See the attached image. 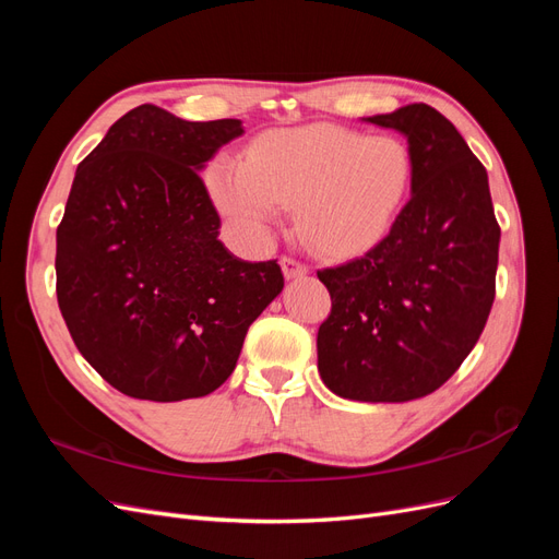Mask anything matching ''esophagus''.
Here are the masks:
<instances>
[{"label":"esophagus","instance_id":"obj_1","mask_svg":"<svg viewBox=\"0 0 559 559\" xmlns=\"http://www.w3.org/2000/svg\"><path fill=\"white\" fill-rule=\"evenodd\" d=\"M280 265H282V273H284L286 280H296V277L308 275V265L296 261V259H292V257H282V259H280Z\"/></svg>","mask_w":559,"mask_h":559}]
</instances>
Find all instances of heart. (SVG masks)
Listing matches in <instances>:
<instances>
[{"label": "heart", "mask_w": 559, "mask_h": 559, "mask_svg": "<svg viewBox=\"0 0 559 559\" xmlns=\"http://www.w3.org/2000/svg\"><path fill=\"white\" fill-rule=\"evenodd\" d=\"M413 179L415 160L403 140L319 123L263 134L247 160L218 158L207 189L251 242H263L282 207L296 205L298 230L317 251L352 257L392 230Z\"/></svg>", "instance_id": "1"}]
</instances>
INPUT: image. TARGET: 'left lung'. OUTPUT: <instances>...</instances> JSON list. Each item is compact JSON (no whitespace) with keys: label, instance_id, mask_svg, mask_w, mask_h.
Wrapping results in <instances>:
<instances>
[{"label":"left lung","instance_id":"8db88e82","mask_svg":"<svg viewBox=\"0 0 559 559\" xmlns=\"http://www.w3.org/2000/svg\"><path fill=\"white\" fill-rule=\"evenodd\" d=\"M364 121L408 138L413 195L361 259L317 270L331 294L317 368L337 396L403 403L436 392L478 343L501 228L483 163L441 111L419 103Z\"/></svg>","mask_w":559,"mask_h":559}]
</instances>
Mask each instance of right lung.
<instances>
[{"mask_svg":"<svg viewBox=\"0 0 559 559\" xmlns=\"http://www.w3.org/2000/svg\"><path fill=\"white\" fill-rule=\"evenodd\" d=\"M242 121L193 123L156 105L130 109L76 167L58 226L56 292L79 352L142 401L212 394L275 296L277 261H242L202 167Z\"/></svg>","mask_w":559,"mask_h":559,"instance_id":"1","label":"right lung"}]
</instances>
